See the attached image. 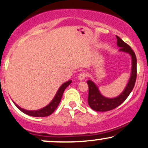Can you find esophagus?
Here are the masks:
<instances>
[{
    "label": "esophagus",
    "instance_id": "esophagus-1",
    "mask_svg": "<svg viewBox=\"0 0 148 148\" xmlns=\"http://www.w3.org/2000/svg\"><path fill=\"white\" fill-rule=\"evenodd\" d=\"M86 77H87V74L85 72H82V73H80L79 75H78V78L79 80H83L85 79Z\"/></svg>",
    "mask_w": 148,
    "mask_h": 148
}]
</instances>
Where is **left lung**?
<instances>
[{
	"instance_id": "obj_1",
	"label": "left lung",
	"mask_w": 148,
	"mask_h": 148,
	"mask_svg": "<svg viewBox=\"0 0 148 148\" xmlns=\"http://www.w3.org/2000/svg\"><path fill=\"white\" fill-rule=\"evenodd\" d=\"M116 38H117V45L119 48V51L128 53L131 57L132 67L130 77L124 90L118 96L111 98L102 96L96 83L90 80H88L87 84L89 86L88 104L93 110L96 111H108L117 107L128 98L133 89L135 84L136 78V58L135 54L131 48L121 40L120 37L116 36Z\"/></svg>"
}]
</instances>
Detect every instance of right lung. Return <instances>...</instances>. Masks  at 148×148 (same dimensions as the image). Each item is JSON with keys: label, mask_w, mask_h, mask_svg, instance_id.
Returning <instances> with one entry per match:
<instances>
[{"label": "right lung", "mask_w": 148, "mask_h": 148, "mask_svg": "<svg viewBox=\"0 0 148 148\" xmlns=\"http://www.w3.org/2000/svg\"><path fill=\"white\" fill-rule=\"evenodd\" d=\"M71 83H72V80H68V81L62 84L61 87H59V89H58L57 93H56V95L54 97V98L52 99L51 102L47 106L41 108V109L36 110V111H29V110H26L21 108L18 104L15 103L14 101H13V102H14V104L17 106V108L18 109H20L22 112H23L24 113L27 114L28 115L33 116V117H46V116H48L51 115L55 111L56 108H57V106H59L65 88L68 87Z\"/></svg>", "instance_id": "obj_1"}]
</instances>
